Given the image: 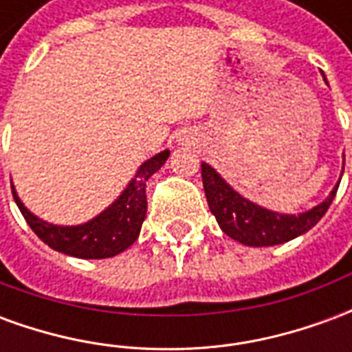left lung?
I'll return each mask as SVG.
<instances>
[{"mask_svg":"<svg viewBox=\"0 0 352 352\" xmlns=\"http://www.w3.org/2000/svg\"><path fill=\"white\" fill-rule=\"evenodd\" d=\"M343 164H345V156H343ZM201 179H204V190H206L209 209L214 214L221 230L228 237L247 247H272V245L287 243L290 239L309 232L324 217L340 186L338 181L330 196L309 211L288 214L265 209L251 199L243 198L219 175L217 169L211 168L206 162L201 164Z\"/></svg>","mask_w":352,"mask_h":352,"instance_id":"1","label":"left lung"}]
</instances>
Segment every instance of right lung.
<instances>
[{
	"label": "right lung",
	"mask_w": 352,
	"mask_h": 352,
	"mask_svg": "<svg viewBox=\"0 0 352 352\" xmlns=\"http://www.w3.org/2000/svg\"><path fill=\"white\" fill-rule=\"evenodd\" d=\"M168 156L169 151L166 148L143 162L122 194L107 209L96 214L92 221L77 226H58L35 217L22 204L14 184L11 183L12 198L30 228L50 249L75 258H111L135 243L146 217V181L166 164Z\"/></svg>",
	"instance_id": "1"
}]
</instances>
